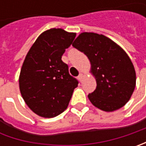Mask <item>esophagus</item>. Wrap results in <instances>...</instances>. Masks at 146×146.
I'll return each mask as SVG.
<instances>
[{
    "label": "esophagus",
    "mask_w": 146,
    "mask_h": 146,
    "mask_svg": "<svg viewBox=\"0 0 146 146\" xmlns=\"http://www.w3.org/2000/svg\"><path fill=\"white\" fill-rule=\"evenodd\" d=\"M83 77H84V75L82 74V73H80V75H79V76H78V79H79V80L81 82L82 80H83Z\"/></svg>",
    "instance_id": "34e87169"
}]
</instances>
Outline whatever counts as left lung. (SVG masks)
I'll return each instance as SVG.
<instances>
[{
	"label": "left lung",
	"instance_id": "left-lung-1",
	"mask_svg": "<svg viewBox=\"0 0 146 146\" xmlns=\"http://www.w3.org/2000/svg\"><path fill=\"white\" fill-rule=\"evenodd\" d=\"M88 57L90 72L97 82L88 98L106 112L120 109L130 100L136 87V71L127 53L111 39L102 34L82 32L72 44Z\"/></svg>",
	"mask_w": 146,
	"mask_h": 146
}]
</instances>
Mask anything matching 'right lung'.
I'll return each instance as SVG.
<instances>
[{"instance_id": "add662e5", "label": "right lung", "mask_w": 146, "mask_h": 146, "mask_svg": "<svg viewBox=\"0 0 146 146\" xmlns=\"http://www.w3.org/2000/svg\"><path fill=\"white\" fill-rule=\"evenodd\" d=\"M76 36L62 28L48 29L38 36L24 59L19 79L20 93L27 106L40 117L62 113L78 86L62 61Z\"/></svg>"}]
</instances>
